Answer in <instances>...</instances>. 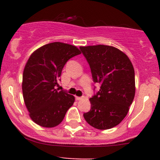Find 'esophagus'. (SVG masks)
<instances>
[{"label":"esophagus","instance_id":"1","mask_svg":"<svg viewBox=\"0 0 160 160\" xmlns=\"http://www.w3.org/2000/svg\"><path fill=\"white\" fill-rule=\"evenodd\" d=\"M82 99H83V97H76V100L77 101H80Z\"/></svg>","mask_w":160,"mask_h":160}]
</instances>
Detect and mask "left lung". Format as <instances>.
I'll list each match as a JSON object with an SVG mask.
<instances>
[{
  "label": "left lung",
  "instance_id": "obj_1",
  "mask_svg": "<svg viewBox=\"0 0 160 160\" xmlns=\"http://www.w3.org/2000/svg\"><path fill=\"white\" fill-rule=\"evenodd\" d=\"M99 91L90 98L91 108L83 117L90 125L105 130L118 125L128 114L135 93V70L128 56L113 46H80Z\"/></svg>",
  "mask_w": 160,
  "mask_h": 160
}]
</instances>
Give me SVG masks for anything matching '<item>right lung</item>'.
Segmentation results:
<instances>
[{
	"label": "right lung",
	"instance_id": "1",
	"mask_svg": "<svg viewBox=\"0 0 160 160\" xmlns=\"http://www.w3.org/2000/svg\"><path fill=\"white\" fill-rule=\"evenodd\" d=\"M80 54L76 46L52 42L35 50L23 72L22 93L32 120L45 128H52L63 120L75 98L59 90L62 68L67 61Z\"/></svg>",
	"mask_w": 160,
	"mask_h": 160
}]
</instances>
